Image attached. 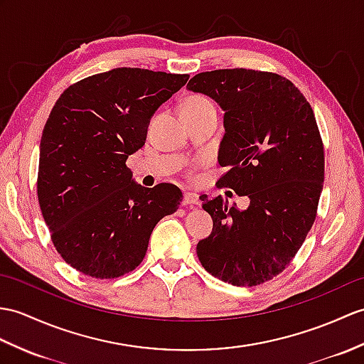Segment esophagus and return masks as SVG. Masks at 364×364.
Masks as SVG:
<instances>
[{
    "mask_svg": "<svg viewBox=\"0 0 364 364\" xmlns=\"http://www.w3.org/2000/svg\"><path fill=\"white\" fill-rule=\"evenodd\" d=\"M183 205L184 206H198L200 205V198L197 193H192V192H184L183 196Z\"/></svg>",
    "mask_w": 364,
    "mask_h": 364,
    "instance_id": "1",
    "label": "esophagus"
}]
</instances>
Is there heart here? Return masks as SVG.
Returning <instances> with one entry per match:
<instances>
[{"instance_id": "1", "label": "heart", "mask_w": 364, "mask_h": 364, "mask_svg": "<svg viewBox=\"0 0 364 364\" xmlns=\"http://www.w3.org/2000/svg\"><path fill=\"white\" fill-rule=\"evenodd\" d=\"M208 108H214L213 100L203 95H191L186 97L184 102L181 104V116L198 114Z\"/></svg>"}]
</instances>
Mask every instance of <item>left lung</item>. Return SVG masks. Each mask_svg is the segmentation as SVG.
Wrapping results in <instances>:
<instances>
[{
	"label": "left lung",
	"instance_id": "8db88e82",
	"mask_svg": "<svg viewBox=\"0 0 364 364\" xmlns=\"http://www.w3.org/2000/svg\"><path fill=\"white\" fill-rule=\"evenodd\" d=\"M188 88L225 109L217 181L250 206L201 197L214 220L197 245L206 272L237 287L260 285L291 264L316 218L324 181V146L307 99L284 75L268 71L200 73Z\"/></svg>",
	"mask_w": 364,
	"mask_h": 364
}]
</instances>
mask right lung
Segmentation results:
<instances>
[{
    "mask_svg": "<svg viewBox=\"0 0 364 364\" xmlns=\"http://www.w3.org/2000/svg\"><path fill=\"white\" fill-rule=\"evenodd\" d=\"M188 79L116 68L73 83L50 109L37 196L57 252L82 274L113 279L133 272L156 223L178 209L176 186L142 188L125 163L146 142L158 107Z\"/></svg>",
    "mask_w": 364,
    "mask_h": 364,
    "instance_id": "obj_1",
    "label": "right lung"
}]
</instances>
